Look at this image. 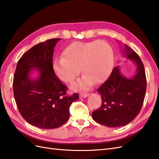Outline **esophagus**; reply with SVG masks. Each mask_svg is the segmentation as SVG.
Here are the masks:
<instances>
[{
  "mask_svg": "<svg viewBox=\"0 0 159 159\" xmlns=\"http://www.w3.org/2000/svg\"><path fill=\"white\" fill-rule=\"evenodd\" d=\"M89 94L88 93H80V96L81 98H87L88 96H89Z\"/></svg>",
  "mask_w": 159,
  "mask_h": 159,
  "instance_id": "esophagus-1",
  "label": "esophagus"
}]
</instances>
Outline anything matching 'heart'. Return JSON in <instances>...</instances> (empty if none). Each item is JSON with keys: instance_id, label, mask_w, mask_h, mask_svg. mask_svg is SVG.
Segmentation results:
<instances>
[{"instance_id": "obj_1", "label": "heart", "mask_w": 159, "mask_h": 159, "mask_svg": "<svg viewBox=\"0 0 159 159\" xmlns=\"http://www.w3.org/2000/svg\"><path fill=\"white\" fill-rule=\"evenodd\" d=\"M112 48L103 40L74 42L67 46L62 58L54 61V70L60 80L71 84L80 75H84L74 85V89H87L95 83L99 84L107 78L112 70Z\"/></svg>"}]
</instances>
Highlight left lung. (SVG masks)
<instances>
[{
  "instance_id": "8db88e82",
  "label": "left lung",
  "mask_w": 159,
  "mask_h": 159,
  "mask_svg": "<svg viewBox=\"0 0 159 159\" xmlns=\"http://www.w3.org/2000/svg\"><path fill=\"white\" fill-rule=\"evenodd\" d=\"M123 53L126 60L135 64V74L127 78L119 66L113 68L109 78L98 89L102 106L92 112L94 121L109 127L125 126L132 121L140 112L146 93L145 71L140 57L126 44Z\"/></svg>"
}]
</instances>
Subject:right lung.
Here are the masks:
<instances>
[{"mask_svg": "<svg viewBox=\"0 0 159 159\" xmlns=\"http://www.w3.org/2000/svg\"><path fill=\"white\" fill-rule=\"evenodd\" d=\"M60 38L39 43L18 60L13 80V91L19 112L26 121L40 129H56L70 117V107L79 95H66L67 87L53 69V54ZM36 70L39 75L32 79Z\"/></svg>", "mask_w": 159, "mask_h": 159, "instance_id": "obj_1", "label": "right lung"}]
</instances>
